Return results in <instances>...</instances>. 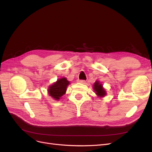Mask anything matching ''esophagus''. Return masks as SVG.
Returning <instances> with one entry per match:
<instances>
[{
	"mask_svg": "<svg viewBox=\"0 0 152 152\" xmlns=\"http://www.w3.org/2000/svg\"><path fill=\"white\" fill-rule=\"evenodd\" d=\"M77 82H79V83H81V84H85L86 80H78Z\"/></svg>",
	"mask_w": 152,
	"mask_h": 152,
	"instance_id": "34e87169",
	"label": "esophagus"
}]
</instances>
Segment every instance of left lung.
<instances>
[{
    "label": "left lung",
    "mask_w": 152,
    "mask_h": 152,
    "mask_svg": "<svg viewBox=\"0 0 152 152\" xmlns=\"http://www.w3.org/2000/svg\"><path fill=\"white\" fill-rule=\"evenodd\" d=\"M93 89H94L95 93L98 96L99 98L104 97V96L107 94L105 89L103 88L102 84H100V82L98 80H96L94 82V86H93Z\"/></svg>",
    "instance_id": "obj_1"
}]
</instances>
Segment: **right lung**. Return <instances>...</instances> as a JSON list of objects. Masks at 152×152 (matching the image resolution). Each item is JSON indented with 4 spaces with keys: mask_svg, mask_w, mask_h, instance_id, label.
Returning <instances> with one entry per match:
<instances>
[{
    "mask_svg": "<svg viewBox=\"0 0 152 152\" xmlns=\"http://www.w3.org/2000/svg\"><path fill=\"white\" fill-rule=\"evenodd\" d=\"M70 82L67 80L66 78H61L58 79L56 82L50 86L48 88V93L53 98L59 100L61 96L66 93L67 86Z\"/></svg>",
    "mask_w": 152,
    "mask_h": 152,
    "instance_id": "obj_1",
    "label": "right lung"
}]
</instances>
